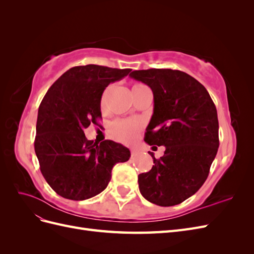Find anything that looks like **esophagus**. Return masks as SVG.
I'll return each mask as SVG.
<instances>
[{"mask_svg":"<svg viewBox=\"0 0 254 254\" xmlns=\"http://www.w3.org/2000/svg\"><path fill=\"white\" fill-rule=\"evenodd\" d=\"M130 152H131V157H134V156H136L137 155V149H135V148H131L130 149Z\"/></svg>","mask_w":254,"mask_h":254,"instance_id":"obj_1","label":"esophagus"}]
</instances>
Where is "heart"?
<instances>
[{"label":"heart","instance_id":"heart-1","mask_svg":"<svg viewBox=\"0 0 254 254\" xmlns=\"http://www.w3.org/2000/svg\"><path fill=\"white\" fill-rule=\"evenodd\" d=\"M143 86L141 83H135L132 88ZM104 101V97H103ZM141 130V123L132 120H119L115 121L111 128L110 132L115 140L123 143H131Z\"/></svg>","mask_w":254,"mask_h":254}]
</instances>
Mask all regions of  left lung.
I'll list each match as a JSON object with an SVG mask.
<instances>
[{
    "label": "left lung",
    "instance_id": "1",
    "mask_svg": "<svg viewBox=\"0 0 254 254\" xmlns=\"http://www.w3.org/2000/svg\"><path fill=\"white\" fill-rule=\"evenodd\" d=\"M153 94V114L144 141L165 146L164 156L137 177L142 196L151 203L172 206L202 187L219 146L217 111L209 92L190 75L171 68L132 71Z\"/></svg>",
    "mask_w": 254,
    "mask_h": 254
}]
</instances>
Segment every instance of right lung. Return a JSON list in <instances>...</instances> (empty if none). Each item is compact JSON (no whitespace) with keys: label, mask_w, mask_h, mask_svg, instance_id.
<instances>
[{"label":"right lung","mask_w":254,"mask_h":254,"mask_svg":"<svg viewBox=\"0 0 254 254\" xmlns=\"http://www.w3.org/2000/svg\"><path fill=\"white\" fill-rule=\"evenodd\" d=\"M131 68L88 64L71 67L54 82L38 110L35 151L40 171L61 197L86 200L107 188L111 171L130 151L110 140H87L83 129L102 118L101 99L108 84Z\"/></svg>","instance_id":"obj_1"}]
</instances>
